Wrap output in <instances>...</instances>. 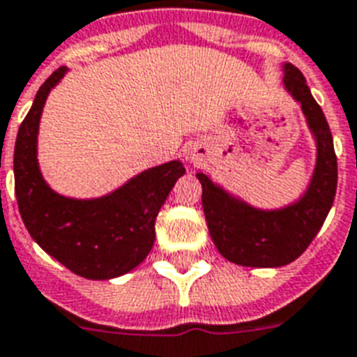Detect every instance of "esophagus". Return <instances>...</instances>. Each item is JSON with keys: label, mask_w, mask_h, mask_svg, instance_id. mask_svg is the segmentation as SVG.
<instances>
[{"label": "esophagus", "mask_w": 357, "mask_h": 357, "mask_svg": "<svg viewBox=\"0 0 357 357\" xmlns=\"http://www.w3.org/2000/svg\"><path fill=\"white\" fill-rule=\"evenodd\" d=\"M183 159L187 162H200L204 159V151L200 146H195V144H189L183 148Z\"/></svg>", "instance_id": "34e87169"}]
</instances>
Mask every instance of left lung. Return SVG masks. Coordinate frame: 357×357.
Returning a JSON list of instances; mask_svg holds the SVG:
<instances>
[{
    "label": "left lung",
    "mask_w": 357,
    "mask_h": 357,
    "mask_svg": "<svg viewBox=\"0 0 357 357\" xmlns=\"http://www.w3.org/2000/svg\"><path fill=\"white\" fill-rule=\"evenodd\" d=\"M282 86L301 106L317 159L307 189L294 202L264 209L198 172L209 236L222 257L247 268H281L305 251L330 213L337 190V157L330 125L312 99L305 76L282 63Z\"/></svg>",
    "instance_id": "obj_1"
}]
</instances>
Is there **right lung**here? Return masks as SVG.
<instances>
[{
  "label": "right lung",
  "mask_w": 357,
  "mask_h": 357,
  "mask_svg": "<svg viewBox=\"0 0 357 357\" xmlns=\"http://www.w3.org/2000/svg\"><path fill=\"white\" fill-rule=\"evenodd\" d=\"M59 67L35 95L15 144V192L22 221L40 249L91 281L116 279L142 264L155 243V219L185 167L181 160L148 168L95 198L59 195L46 183L37 159L39 125Z\"/></svg>",
  "instance_id": "add662e5"
}]
</instances>
